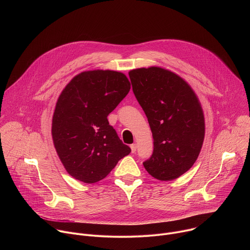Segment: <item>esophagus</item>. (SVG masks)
<instances>
[{
	"mask_svg": "<svg viewBox=\"0 0 250 250\" xmlns=\"http://www.w3.org/2000/svg\"><path fill=\"white\" fill-rule=\"evenodd\" d=\"M130 148H131V152L134 153L136 151V145H131L130 146Z\"/></svg>",
	"mask_w": 250,
	"mask_h": 250,
	"instance_id": "obj_1",
	"label": "esophagus"
}]
</instances>
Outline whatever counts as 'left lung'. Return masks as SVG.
Instances as JSON below:
<instances>
[{"instance_id": "1", "label": "left lung", "mask_w": 250, "mask_h": 250, "mask_svg": "<svg viewBox=\"0 0 250 250\" xmlns=\"http://www.w3.org/2000/svg\"><path fill=\"white\" fill-rule=\"evenodd\" d=\"M128 75L153 136V152L144 166L155 179L174 180L194 165L203 146L199 99L184 79L164 68L133 69Z\"/></svg>"}]
</instances>
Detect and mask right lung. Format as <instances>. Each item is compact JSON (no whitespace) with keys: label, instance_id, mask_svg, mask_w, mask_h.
Listing matches in <instances>:
<instances>
[{"label":"right lung","instance_id":"obj_1","mask_svg":"<svg viewBox=\"0 0 250 250\" xmlns=\"http://www.w3.org/2000/svg\"><path fill=\"white\" fill-rule=\"evenodd\" d=\"M129 90L124 73L93 70L76 75L61 92L51 133L64 168L75 179L96 183L131 151L106 119Z\"/></svg>","mask_w":250,"mask_h":250}]
</instances>
